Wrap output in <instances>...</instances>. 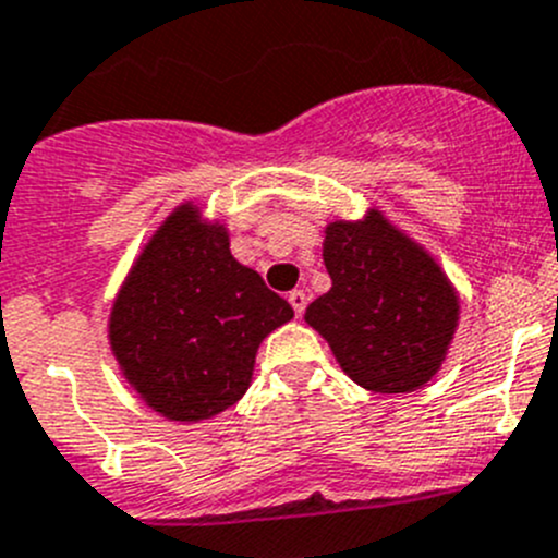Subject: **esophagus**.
Segmentation results:
<instances>
[{"label":"esophagus","instance_id":"34e87169","mask_svg":"<svg viewBox=\"0 0 558 558\" xmlns=\"http://www.w3.org/2000/svg\"><path fill=\"white\" fill-rule=\"evenodd\" d=\"M288 301H290V306H293V312H295V315H304V310H306V301H310V299H306V293H304V290H293V293H290L288 295Z\"/></svg>","mask_w":558,"mask_h":558}]
</instances>
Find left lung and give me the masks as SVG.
<instances>
[{
  "label": "left lung",
  "instance_id": "1",
  "mask_svg": "<svg viewBox=\"0 0 558 558\" xmlns=\"http://www.w3.org/2000/svg\"><path fill=\"white\" fill-rule=\"evenodd\" d=\"M331 290L306 306V323L331 344L339 367L380 395L416 391L447 355L458 293L418 243L378 210L326 227Z\"/></svg>",
  "mask_w": 558,
  "mask_h": 558
}]
</instances>
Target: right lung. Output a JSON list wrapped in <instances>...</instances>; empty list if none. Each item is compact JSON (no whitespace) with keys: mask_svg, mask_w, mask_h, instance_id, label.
<instances>
[{"mask_svg":"<svg viewBox=\"0 0 558 558\" xmlns=\"http://www.w3.org/2000/svg\"><path fill=\"white\" fill-rule=\"evenodd\" d=\"M293 306L230 254L221 225L180 205L131 268L109 342L136 395L172 422L227 411L252 384L254 355Z\"/></svg>","mask_w":558,"mask_h":558,"instance_id":"obj_1","label":"right lung"}]
</instances>
